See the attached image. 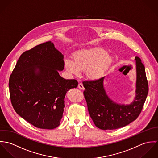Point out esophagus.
<instances>
[{
    "label": "esophagus",
    "mask_w": 158,
    "mask_h": 158,
    "mask_svg": "<svg viewBox=\"0 0 158 158\" xmlns=\"http://www.w3.org/2000/svg\"><path fill=\"white\" fill-rule=\"evenodd\" d=\"M78 88H79V89H82V90L85 89V88H84V86H83V84H82V83H79V84H78Z\"/></svg>",
    "instance_id": "34e87169"
}]
</instances>
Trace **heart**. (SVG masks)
<instances>
[{"label": "heart", "mask_w": 158, "mask_h": 158, "mask_svg": "<svg viewBox=\"0 0 158 158\" xmlns=\"http://www.w3.org/2000/svg\"><path fill=\"white\" fill-rule=\"evenodd\" d=\"M112 63V57L105 50L94 48L77 52L73 56V61H65V66L69 73L74 75L86 70V77L96 81L104 77Z\"/></svg>", "instance_id": "heart-1"}]
</instances>
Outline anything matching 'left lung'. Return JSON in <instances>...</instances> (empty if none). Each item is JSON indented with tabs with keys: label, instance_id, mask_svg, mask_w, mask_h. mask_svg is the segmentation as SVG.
<instances>
[{
	"label": "left lung",
	"instance_id": "8db88e82",
	"mask_svg": "<svg viewBox=\"0 0 158 158\" xmlns=\"http://www.w3.org/2000/svg\"><path fill=\"white\" fill-rule=\"evenodd\" d=\"M136 63V89L130 105L118 104L111 100L103 86L105 77L96 81H84L83 92L88 111L95 126L103 130L123 127L135 120L141 113L148 92L145 67L138 57Z\"/></svg>",
	"mask_w": 158,
	"mask_h": 158
}]
</instances>
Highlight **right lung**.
I'll list each match as a JSON object with an SVG mask.
<instances>
[{
	"label": "right lung",
	"instance_id": "1",
	"mask_svg": "<svg viewBox=\"0 0 158 158\" xmlns=\"http://www.w3.org/2000/svg\"><path fill=\"white\" fill-rule=\"evenodd\" d=\"M64 68L63 54L51 41L24 52L9 80L11 102L16 113L33 126L52 130L60 124L66 92L78 86L58 70Z\"/></svg>",
	"mask_w": 158,
	"mask_h": 158
}]
</instances>
